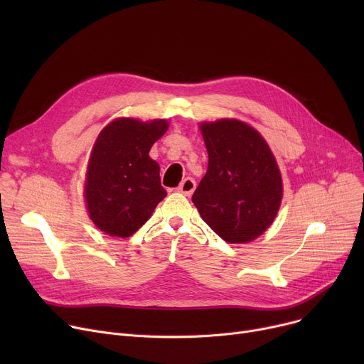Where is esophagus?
<instances>
[{
  "mask_svg": "<svg viewBox=\"0 0 364 364\" xmlns=\"http://www.w3.org/2000/svg\"><path fill=\"white\" fill-rule=\"evenodd\" d=\"M195 188H196V181H195L193 178L187 177V178H184V180L181 181V184H180L178 188H177V192H178V193H183L184 196H190V195H192V193L195 192Z\"/></svg>",
  "mask_w": 364,
  "mask_h": 364,
  "instance_id": "34e87169",
  "label": "esophagus"
}]
</instances>
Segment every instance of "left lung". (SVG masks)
<instances>
[{
  "mask_svg": "<svg viewBox=\"0 0 364 364\" xmlns=\"http://www.w3.org/2000/svg\"><path fill=\"white\" fill-rule=\"evenodd\" d=\"M200 131L209 159L192 200L223 240L251 242L269 228L282 202L273 153L258 131L236 119L202 124Z\"/></svg>",
  "mask_w": 364,
  "mask_h": 364,
  "instance_id": "1",
  "label": "left lung"
}]
</instances>
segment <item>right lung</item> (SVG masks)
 Masks as SVG:
<instances>
[{
	"label": "right lung",
	"mask_w": 364,
	"mask_h": 364,
	"mask_svg": "<svg viewBox=\"0 0 364 364\" xmlns=\"http://www.w3.org/2000/svg\"><path fill=\"white\" fill-rule=\"evenodd\" d=\"M166 128L164 119L144 124L121 118L100 132L88 162L85 200L102 232L119 237L134 235L166 196L159 165L149 158Z\"/></svg>",
	"instance_id": "right-lung-1"
}]
</instances>
